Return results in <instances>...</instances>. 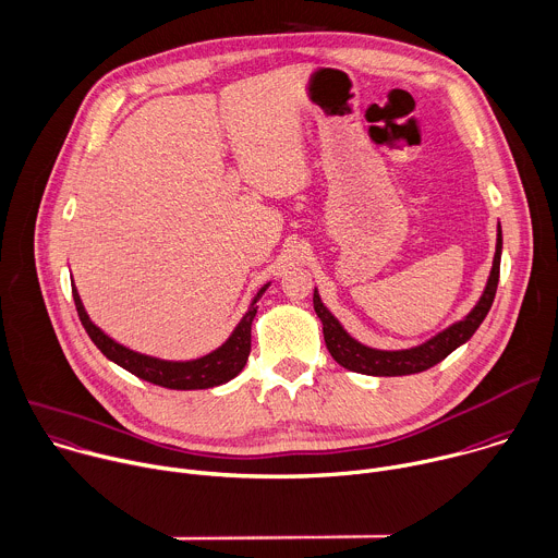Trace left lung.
Listing matches in <instances>:
<instances>
[{
    "label": "left lung",
    "instance_id": "obj_1",
    "mask_svg": "<svg viewBox=\"0 0 558 558\" xmlns=\"http://www.w3.org/2000/svg\"><path fill=\"white\" fill-rule=\"evenodd\" d=\"M499 264H501V227L497 231V251H495L488 283H486V290H484L480 303L473 307V312L464 320L437 333L435 339L426 341L424 345H417L413 350H400V352L372 350V348H365L359 341H354L350 333L341 327V323L333 318L329 314V310L320 303V296L314 290V299H312L314 312L318 314V318L323 323V339H325V345H327L331 359L345 369L367 374V376H407V374H417V372H424V369L437 365L439 361L447 359L453 350H458L462 343H466L477 331L482 320L486 318V314L495 301V292H497V283H499Z\"/></svg>",
    "mask_w": 558,
    "mask_h": 558
}]
</instances>
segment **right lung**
Here are the masks:
<instances>
[{"mask_svg": "<svg viewBox=\"0 0 558 558\" xmlns=\"http://www.w3.org/2000/svg\"><path fill=\"white\" fill-rule=\"evenodd\" d=\"M268 286H264L257 296L253 299L251 310L244 314V318L240 320V325L235 327V331L229 337V341L217 348L215 352L195 359V361H160V359H151L138 352H132L123 345H119L117 341H111L107 333H102L87 316L76 288H72V296H74V305L78 312V318L87 331V337L94 341V345L109 359L114 361L117 365H121L123 369L132 372L134 376L167 387V389H210L217 385H225L229 380H233L246 365L248 354H251V325L253 318L257 314V301L262 299V294L266 292Z\"/></svg>", "mask_w": 558, "mask_h": 558, "instance_id": "1", "label": "right lung"}]
</instances>
